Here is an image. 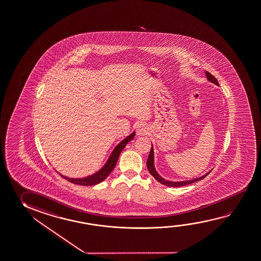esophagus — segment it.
Here are the masks:
<instances>
[{
  "mask_svg": "<svg viewBox=\"0 0 261 261\" xmlns=\"http://www.w3.org/2000/svg\"><path fill=\"white\" fill-rule=\"evenodd\" d=\"M148 133V128L144 124H140L137 128V134L138 135H145Z\"/></svg>",
  "mask_w": 261,
  "mask_h": 261,
  "instance_id": "1",
  "label": "esophagus"
}]
</instances>
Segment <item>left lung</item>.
<instances>
[{"instance_id": "1", "label": "left lung", "mask_w": 261, "mask_h": 261, "mask_svg": "<svg viewBox=\"0 0 261 261\" xmlns=\"http://www.w3.org/2000/svg\"><path fill=\"white\" fill-rule=\"evenodd\" d=\"M206 76H207V80H208L210 82L215 83L216 85H219L218 80L216 79L215 77H214L213 75L211 74L208 71H206ZM147 168H148V170H149V173L151 174V175L153 176L154 178H155L156 180H158L160 183H162L163 185H165V186L169 187L186 186V185H189V184H191V183H194V182L199 181L200 179H203L205 177H207V175H208L210 172H211V171H210V172H207V173L205 174V175H203L202 177L194 178V179H191V180H185V181L178 182L166 180V179H164L162 177H161V176L158 174L156 170H155V167H154L153 147H151L150 152H149V158H148V161H147Z\"/></svg>"}]
</instances>
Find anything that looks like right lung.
<instances>
[{
	"mask_svg": "<svg viewBox=\"0 0 261 261\" xmlns=\"http://www.w3.org/2000/svg\"><path fill=\"white\" fill-rule=\"evenodd\" d=\"M134 136H135V133H132L129 136L127 137L123 141H120V143L115 147V149H113L112 153L111 154V156L109 158L106 164L103 166V168L100 169L98 172H96V173L91 175V176H89V177H86V178H67L65 176H62V178H65L68 181L71 182V183L82 185V186H92V185H96V184H99L100 182L103 181L104 179L107 178L108 176L113 170V169L115 168L118 159H119V156H120V152L122 151V149H124L125 146L128 144V141L133 140Z\"/></svg>",
	"mask_w": 261,
	"mask_h": 261,
	"instance_id": "1",
	"label": "right lung"
}]
</instances>
